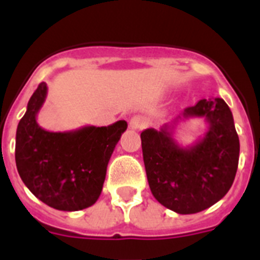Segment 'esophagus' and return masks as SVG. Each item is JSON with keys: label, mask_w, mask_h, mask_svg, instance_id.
I'll return each mask as SVG.
<instances>
[{"label": "esophagus", "mask_w": 260, "mask_h": 260, "mask_svg": "<svg viewBox=\"0 0 260 260\" xmlns=\"http://www.w3.org/2000/svg\"><path fill=\"white\" fill-rule=\"evenodd\" d=\"M147 125L146 118L142 116H134L130 121H128V127L134 128V130H141Z\"/></svg>", "instance_id": "34e87169"}]
</instances>
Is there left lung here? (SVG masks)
<instances>
[{
  "instance_id": "8db88e82",
  "label": "left lung",
  "mask_w": 260,
  "mask_h": 260,
  "mask_svg": "<svg viewBox=\"0 0 260 260\" xmlns=\"http://www.w3.org/2000/svg\"><path fill=\"white\" fill-rule=\"evenodd\" d=\"M203 118L208 130L195 144L181 146L173 138L176 124ZM143 161L152 195L181 215L197 213L224 198L237 173L240 139L233 114L220 98L202 99L161 127L141 134Z\"/></svg>"
}]
</instances>
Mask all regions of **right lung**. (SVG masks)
Returning a JSON list of instances; mask_svg holds the SVG:
<instances>
[{
    "instance_id": "right-lung-1",
    "label": "right lung",
    "mask_w": 260,
    "mask_h": 260,
    "mask_svg": "<svg viewBox=\"0 0 260 260\" xmlns=\"http://www.w3.org/2000/svg\"><path fill=\"white\" fill-rule=\"evenodd\" d=\"M47 92V83L39 84L18 123V173L29 191L49 207L84 210L95 204L102 194L108 162L127 122L121 119L103 127L48 132L36 121Z\"/></svg>"
}]
</instances>
